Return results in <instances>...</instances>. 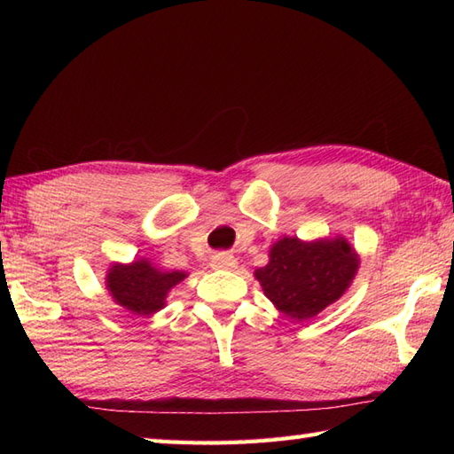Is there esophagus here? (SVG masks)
Instances as JSON below:
<instances>
[{"label": "esophagus", "mask_w": 454, "mask_h": 454, "mask_svg": "<svg viewBox=\"0 0 454 454\" xmlns=\"http://www.w3.org/2000/svg\"><path fill=\"white\" fill-rule=\"evenodd\" d=\"M210 265H212V269H234L238 265V259L232 254L220 252L216 255H212Z\"/></svg>", "instance_id": "esophagus-1"}]
</instances>
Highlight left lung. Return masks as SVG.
Listing matches in <instances>:
<instances>
[{"instance_id": "obj_1", "label": "left lung", "mask_w": 454, "mask_h": 454, "mask_svg": "<svg viewBox=\"0 0 454 454\" xmlns=\"http://www.w3.org/2000/svg\"><path fill=\"white\" fill-rule=\"evenodd\" d=\"M269 263L257 269L269 301L294 320L322 312L349 286L359 259L343 238L301 242L283 238L271 247Z\"/></svg>"}]
</instances>
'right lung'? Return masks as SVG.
Returning a JSON list of instances; mask_svg holds the SVG:
<instances>
[{"instance_id": "1", "label": "right lung", "mask_w": 454, "mask_h": 454, "mask_svg": "<svg viewBox=\"0 0 454 454\" xmlns=\"http://www.w3.org/2000/svg\"><path fill=\"white\" fill-rule=\"evenodd\" d=\"M185 278L179 271H160L148 262H134L130 265H113L107 275V288L114 302L132 314L148 316L166 304L169 288Z\"/></svg>"}]
</instances>
